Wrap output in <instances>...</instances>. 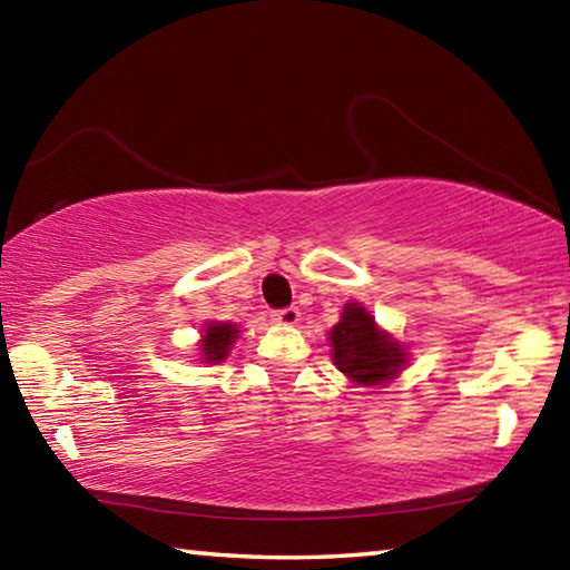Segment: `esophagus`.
<instances>
[{
	"label": "esophagus",
	"instance_id": "1",
	"mask_svg": "<svg viewBox=\"0 0 570 570\" xmlns=\"http://www.w3.org/2000/svg\"><path fill=\"white\" fill-rule=\"evenodd\" d=\"M272 320H274L278 326H294L298 320H302V312H298L296 306L278 308V312L272 314Z\"/></svg>",
	"mask_w": 570,
	"mask_h": 570
}]
</instances>
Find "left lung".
Instances as JSON below:
<instances>
[{"mask_svg": "<svg viewBox=\"0 0 570 570\" xmlns=\"http://www.w3.org/2000/svg\"><path fill=\"white\" fill-rule=\"evenodd\" d=\"M330 346L336 370L360 387H384L410 364L407 346L382 330L360 302L344 304L330 332Z\"/></svg>", "mask_w": 570, "mask_h": 570, "instance_id": "8db88e82", "label": "left lung"}]
</instances>
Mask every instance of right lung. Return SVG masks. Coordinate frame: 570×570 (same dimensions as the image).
<instances>
[{"label":"right lung","instance_id":"add662e5","mask_svg":"<svg viewBox=\"0 0 570 570\" xmlns=\"http://www.w3.org/2000/svg\"><path fill=\"white\" fill-rule=\"evenodd\" d=\"M238 326L228 322H206L204 330H200L198 340V354L200 362L206 364H220L234 350L238 340Z\"/></svg>","mask_w":570,"mask_h":570}]
</instances>
